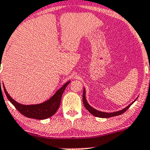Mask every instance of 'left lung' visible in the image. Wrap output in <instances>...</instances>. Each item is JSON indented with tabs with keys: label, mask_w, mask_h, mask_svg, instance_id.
<instances>
[{
	"label": "left lung",
	"mask_w": 150,
	"mask_h": 150,
	"mask_svg": "<svg viewBox=\"0 0 150 150\" xmlns=\"http://www.w3.org/2000/svg\"><path fill=\"white\" fill-rule=\"evenodd\" d=\"M82 101H83V104L85 107L87 108V111H89V113H92L93 116L99 117V118H110V117H113V116H119V115L123 114V113L125 112L127 110L130 108V106L132 104V103H131L130 105H128L127 107H125V108H123V110H120V111H116V112H113V113H106V112H101V111H97V110L94 109V108H92V106L89 105L88 103H87V99L85 98V89L84 88V91H83V94H82Z\"/></svg>",
	"instance_id": "1"
}]
</instances>
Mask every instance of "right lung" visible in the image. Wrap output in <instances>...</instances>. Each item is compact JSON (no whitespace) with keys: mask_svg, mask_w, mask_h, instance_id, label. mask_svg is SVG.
I'll use <instances>...</instances> for the list:
<instances>
[{"mask_svg":"<svg viewBox=\"0 0 150 150\" xmlns=\"http://www.w3.org/2000/svg\"><path fill=\"white\" fill-rule=\"evenodd\" d=\"M69 83L70 81L66 82L48 101L42 103V104L34 105H23L19 104L17 101H15L14 99H12L11 97L8 94L6 88H5L4 85H3V89H4L5 93H6L8 99H9V101L12 104L14 105V106L18 109L19 112L21 113L25 116L28 117V118L42 120L52 116L57 111V110L60 106V104H61L62 94L64 92L65 87H67V85Z\"/></svg>","mask_w":150,"mask_h":150,"instance_id":"1","label":"right lung"}]
</instances>
